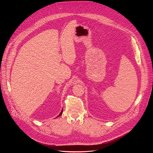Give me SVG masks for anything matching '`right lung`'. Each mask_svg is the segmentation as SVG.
Instances as JSON below:
<instances>
[{
	"mask_svg": "<svg viewBox=\"0 0 153 153\" xmlns=\"http://www.w3.org/2000/svg\"><path fill=\"white\" fill-rule=\"evenodd\" d=\"M62 113H63V108H62V111H61V112H60V113L59 114V115L57 117H59V116H60L62 114Z\"/></svg>",
	"mask_w": 153,
	"mask_h": 153,
	"instance_id": "1",
	"label": "right lung"
}]
</instances>
